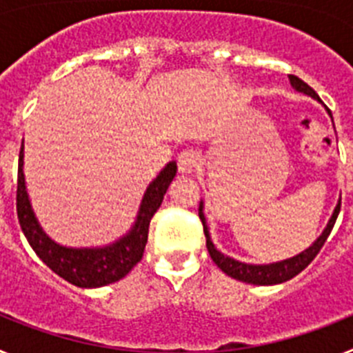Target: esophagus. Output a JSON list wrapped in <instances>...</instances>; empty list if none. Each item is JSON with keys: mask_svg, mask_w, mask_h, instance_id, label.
<instances>
[{"mask_svg": "<svg viewBox=\"0 0 353 353\" xmlns=\"http://www.w3.org/2000/svg\"><path fill=\"white\" fill-rule=\"evenodd\" d=\"M198 155L192 150H183L180 152L179 159H176V164H179V171L182 174L194 173V170L198 168Z\"/></svg>", "mask_w": 353, "mask_h": 353, "instance_id": "obj_1", "label": "esophagus"}]
</instances>
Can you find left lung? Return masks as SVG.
I'll use <instances>...</instances> for the list:
<instances>
[{
  "label": "left lung",
  "instance_id": "1",
  "mask_svg": "<svg viewBox=\"0 0 353 353\" xmlns=\"http://www.w3.org/2000/svg\"><path fill=\"white\" fill-rule=\"evenodd\" d=\"M288 79H290V83H292L293 88L297 90V92L305 93V95H310V97H313V99H316L318 102H322L320 101V97H318V93L311 88L310 84H305L304 81L299 79L297 76H288ZM327 111H329V109H327ZM329 114H330V111H329ZM330 117H332V114H330ZM339 208H341V199H339L338 205H336L334 212H332V217H330L329 223H327L325 230L322 232V235L314 240L313 245H310L307 249H304L302 252H299L297 256L288 258V260H283V261H276V263H267V265L242 263V261L233 260V258H230V256H224L223 252L217 251L214 245V242H212V239H210V233H208V226H207V221H205V214H203V201L199 203V219H201V223H203V232H205V236H207L208 254H210V258L214 260V263L217 265V267H219L224 274H228V276L233 277V279H236V281H244V283H249V285L267 286V285H279V283L288 281V279L295 277L297 274H301L302 270H304L305 267H307V265L314 260V256H316L318 252H320V249L323 248L327 236L330 235L332 228H334L336 219H338Z\"/></svg>",
  "mask_w": 353,
  "mask_h": 353
}]
</instances>
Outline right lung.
<instances>
[{
  "label": "right lung",
  "mask_w": 353,
  "mask_h": 353,
  "mask_svg": "<svg viewBox=\"0 0 353 353\" xmlns=\"http://www.w3.org/2000/svg\"><path fill=\"white\" fill-rule=\"evenodd\" d=\"M23 164L24 145H21L17 170V217L21 230L33 251L37 252V256L52 272L79 288H99L120 281L121 277H125L138 265V261H141L148 240L150 221L161 207L168 187L176 174V162H170L164 166V170L157 174V179L146 187L138 217L129 233L118 239L117 242L104 248H65L49 239L40 228L28 198Z\"/></svg>",
  "instance_id": "1"
}]
</instances>
